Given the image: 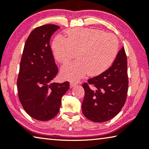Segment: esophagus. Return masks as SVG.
<instances>
[{
	"label": "esophagus",
	"instance_id": "esophagus-1",
	"mask_svg": "<svg viewBox=\"0 0 149 149\" xmlns=\"http://www.w3.org/2000/svg\"><path fill=\"white\" fill-rule=\"evenodd\" d=\"M70 87L71 88H72V87H75L77 85V84L76 83V82L75 81H70Z\"/></svg>",
	"mask_w": 149,
	"mask_h": 149
}]
</instances>
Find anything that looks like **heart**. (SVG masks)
Here are the masks:
<instances>
[{"instance_id":"heart-1","label":"heart","mask_w":149,"mask_h":149,"mask_svg":"<svg viewBox=\"0 0 149 149\" xmlns=\"http://www.w3.org/2000/svg\"><path fill=\"white\" fill-rule=\"evenodd\" d=\"M68 38L58 35L52 46L54 56L59 63H65L61 74L65 78L78 79L87 74L98 75L107 70L116 58L119 42L117 37L94 28H74L68 30Z\"/></svg>"}]
</instances>
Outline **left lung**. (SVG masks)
Segmentation results:
<instances>
[{
    "mask_svg": "<svg viewBox=\"0 0 149 149\" xmlns=\"http://www.w3.org/2000/svg\"><path fill=\"white\" fill-rule=\"evenodd\" d=\"M128 85L127 60L123 47L109 68L82 85L84 116L96 123L107 121L116 116L125 103Z\"/></svg>",
    "mask_w": 149,
    "mask_h": 149,
    "instance_id": "8db88e82",
    "label": "left lung"
}]
</instances>
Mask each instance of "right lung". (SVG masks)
I'll use <instances>...</instances> for the list:
<instances>
[{"instance_id": "right-lung-1", "label": "right lung", "mask_w": 149, "mask_h": 149, "mask_svg": "<svg viewBox=\"0 0 149 149\" xmlns=\"http://www.w3.org/2000/svg\"><path fill=\"white\" fill-rule=\"evenodd\" d=\"M60 26L46 24L37 27L26 41L17 79L18 98L24 109L38 121H48L59 112L62 97L70 83H55L58 72L49 40Z\"/></svg>"}]
</instances>
